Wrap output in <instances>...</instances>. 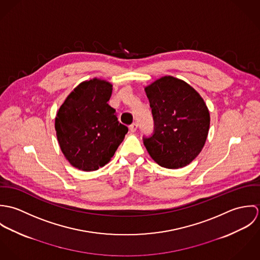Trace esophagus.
Wrapping results in <instances>:
<instances>
[{
  "label": "esophagus",
  "mask_w": 260,
  "mask_h": 260,
  "mask_svg": "<svg viewBox=\"0 0 260 260\" xmlns=\"http://www.w3.org/2000/svg\"><path fill=\"white\" fill-rule=\"evenodd\" d=\"M137 128H138V124L136 123V122H134V123H132L131 125H130V127H129V129H130V132H135L136 130H137Z\"/></svg>",
  "instance_id": "34e87169"
}]
</instances>
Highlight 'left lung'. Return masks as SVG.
<instances>
[{"label": "left lung", "instance_id": "obj_1", "mask_svg": "<svg viewBox=\"0 0 260 260\" xmlns=\"http://www.w3.org/2000/svg\"><path fill=\"white\" fill-rule=\"evenodd\" d=\"M154 132L143 142L160 166L177 169L191 163L203 148L210 125L208 108L186 82L162 77L145 88Z\"/></svg>", "mask_w": 260, "mask_h": 260}]
</instances>
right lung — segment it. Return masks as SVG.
Returning <instances> with one entry per match:
<instances>
[{
    "label": "right lung",
    "mask_w": 260,
    "mask_h": 260,
    "mask_svg": "<svg viewBox=\"0 0 260 260\" xmlns=\"http://www.w3.org/2000/svg\"><path fill=\"white\" fill-rule=\"evenodd\" d=\"M111 94L112 84L94 78L79 84L57 112L60 148L79 170L94 171L106 165L128 132L108 104Z\"/></svg>",
    "instance_id": "obj_1"
}]
</instances>
